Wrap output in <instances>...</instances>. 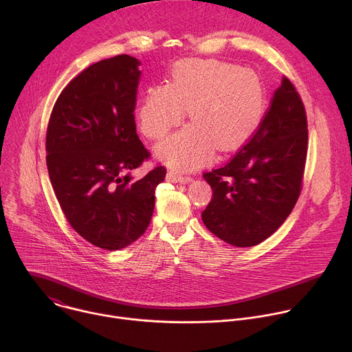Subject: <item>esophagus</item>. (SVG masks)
<instances>
[{"label": "esophagus", "instance_id": "esophagus-1", "mask_svg": "<svg viewBox=\"0 0 352 352\" xmlns=\"http://www.w3.org/2000/svg\"><path fill=\"white\" fill-rule=\"evenodd\" d=\"M167 181L168 182H184V184H186V182L190 181V178L189 177H184L182 174H179V173L174 171V170H170L167 173Z\"/></svg>", "mask_w": 352, "mask_h": 352}]
</instances>
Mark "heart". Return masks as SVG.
Masks as SVG:
<instances>
[{
	"instance_id": "heart-1",
	"label": "heart",
	"mask_w": 352,
	"mask_h": 352,
	"mask_svg": "<svg viewBox=\"0 0 352 352\" xmlns=\"http://www.w3.org/2000/svg\"><path fill=\"white\" fill-rule=\"evenodd\" d=\"M266 104L261 78L250 69L216 60L177 64L173 82L148 86L139 103V122L148 139H162L189 109L192 124L163 140L157 155L182 171L243 143L259 125Z\"/></svg>"
}]
</instances>
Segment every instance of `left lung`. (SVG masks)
<instances>
[{
  "mask_svg": "<svg viewBox=\"0 0 352 352\" xmlns=\"http://www.w3.org/2000/svg\"><path fill=\"white\" fill-rule=\"evenodd\" d=\"M307 148L305 107L284 76L256 133L226 166L204 174L213 189L202 213L208 230L239 248L276 232L299 197Z\"/></svg>",
  "mask_w": 352,
  "mask_h": 352,
  "instance_id": "8db88e82",
  "label": "left lung"
}]
</instances>
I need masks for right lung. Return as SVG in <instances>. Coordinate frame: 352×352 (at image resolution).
<instances>
[{
  "label": "right lung",
  "mask_w": 352,
  "mask_h": 352,
  "mask_svg": "<svg viewBox=\"0 0 352 352\" xmlns=\"http://www.w3.org/2000/svg\"><path fill=\"white\" fill-rule=\"evenodd\" d=\"M140 61L121 54L98 61L58 96L47 126V170L72 228L87 242L118 250L146 231L162 166L135 179L150 157L136 133Z\"/></svg>",
  "instance_id": "1"
}]
</instances>
